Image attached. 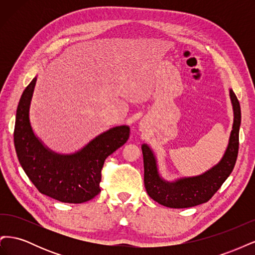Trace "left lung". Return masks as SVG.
Listing matches in <instances>:
<instances>
[{"label": "left lung", "mask_w": 255, "mask_h": 255, "mask_svg": "<svg viewBox=\"0 0 255 255\" xmlns=\"http://www.w3.org/2000/svg\"><path fill=\"white\" fill-rule=\"evenodd\" d=\"M230 98L233 105L234 122L228 148L219 163L203 174L182 177L174 182L165 181L159 176L156 159L152 150L145 143L141 145L144 187L154 201L171 208H185L205 203L217 192L233 171L238 154L242 113L241 105L232 89H230Z\"/></svg>", "instance_id": "8db88e82"}]
</instances>
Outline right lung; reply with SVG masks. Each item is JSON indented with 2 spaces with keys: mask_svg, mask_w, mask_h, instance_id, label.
Masks as SVG:
<instances>
[{
  "mask_svg": "<svg viewBox=\"0 0 255 255\" xmlns=\"http://www.w3.org/2000/svg\"><path fill=\"white\" fill-rule=\"evenodd\" d=\"M37 79L28 84L18 104L13 142L23 170L41 194L65 203H83L100 189L101 170L112 153L128 139L129 128H113L73 154H58L45 146L33 132L29 105Z\"/></svg>",
  "mask_w": 255,
  "mask_h": 255,
  "instance_id": "add662e5",
  "label": "right lung"
}]
</instances>
